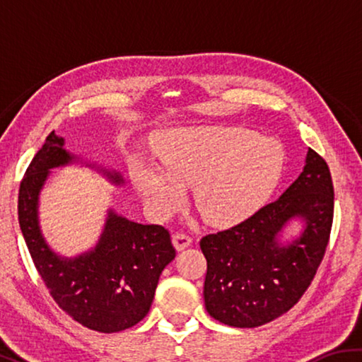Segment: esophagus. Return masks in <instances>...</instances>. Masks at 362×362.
I'll return each instance as SVG.
<instances>
[{
	"instance_id": "1",
	"label": "esophagus",
	"mask_w": 362,
	"mask_h": 362,
	"mask_svg": "<svg viewBox=\"0 0 362 362\" xmlns=\"http://www.w3.org/2000/svg\"><path fill=\"white\" fill-rule=\"evenodd\" d=\"M173 241H174V246L177 247V250H183V249H187L189 244H192V236L187 235L185 231H177L173 236Z\"/></svg>"
}]
</instances>
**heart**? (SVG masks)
<instances>
[{"instance_id": "1", "label": "heart", "mask_w": 362, "mask_h": 362, "mask_svg": "<svg viewBox=\"0 0 362 362\" xmlns=\"http://www.w3.org/2000/svg\"><path fill=\"white\" fill-rule=\"evenodd\" d=\"M161 163L137 159L132 179L151 214L166 218L179 209L185 185L211 223H233L265 203L276 187L284 151L276 140L243 127L192 126L158 139Z\"/></svg>"}]
</instances>
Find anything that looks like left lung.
<instances>
[{
  "instance_id": "obj_1",
  "label": "left lung",
  "mask_w": 362,
  "mask_h": 362,
  "mask_svg": "<svg viewBox=\"0 0 362 362\" xmlns=\"http://www.w3.org/2000/svg\"><path fill=\"white\" fill-rule=\"evenodd\" d=\"M296 216L305 222L303 235L279 245L277 235ZM332 220V177L324 158L310 148L303 173L278 199L228 230L201 238L207 313L231 327H259L289 311L321 265Z\"/></svg>"
}]
</instances>
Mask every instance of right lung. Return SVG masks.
I'll return each mask as SVG.
<instances>
[{"instance_id":"right-lung-1","label":"right lung","mask_w":362,"mask_h":362,"mask_svg":"<svg viewBox=\"0 0 362 362\" xmlns=\"http://www.w3.org/2000/svg\"><path fill=\"white\" fill-rule=\"evenodd\" d=\"M73 161L54 131L36 153L19 188V223L42 283L60 308L84 327L112 334L136 326L148 315L159 276L174 260L170 233L163 225H142L110 211L100 241L76 259H60L38 226V194L49 169ZM115 183L119 174L108 173Z\"/></svg>"}]
</instances>
